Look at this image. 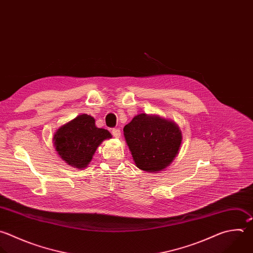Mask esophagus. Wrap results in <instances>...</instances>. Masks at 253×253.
<instances>
[{
    "label": "esophagus",
    "instance_id": "34e87169",
    "mask_svg": "<svg viewBox=\"0 0 253 253\" xmlns=\"http://www.w3.org/2000/svg\"><path fill=\"white\" fill-rule=\"evenodd\" d=\"M112 135L115 137V138H120L121 136V131L119 128H114L112 129Z\"/></svg>",
    "mask_w": 253,
    "mask_h": 253
}]
</instances>
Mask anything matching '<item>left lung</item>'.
I'll return each mask as SVG.
<instances>
[{"mask_svg": "<svg viewBox=\"0 0 253 253\" xmlns=\"http://www.w3.org/2000/svg\"><path fill=\"white\" fill-rule=\"evenodd\" d=\"M123 131L136 166L149 173L169 166L178 155L183 139L175 122L145 113L135 116Z\"/></svg>", "mask_w": 253, "mask_h": 253, "instance_id": "8db88e82", "label": "left lung"}]
</instances>
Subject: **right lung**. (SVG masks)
Returning a JSON list of instances; mask_svg holds the SVG:
<instances>
[{"instance_id":"obj_1","label":"right lung","mask_w":253,"mask_h":253,"mask_svg":"<svg viewBox=\"0 0 253 253\" xmlns=\"http://www.w3.org/2000/svg\"><path fill=\"white\" fill-rule=\"evenodd\" d=\"M111 137L109 131L95 126L92 116L81 114L56 130L53 144L65 163L77 169H83L92 160L98 146Z\"/></svg>"}]
</instances>
